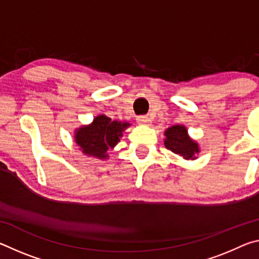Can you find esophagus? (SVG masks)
<instances>
[{
    "label": "esophagus",
    "instance_id": "obj_1",
    "mask_svg": "<svg viewBox=\"0 0 259 259\" xmlns=\"http://www.w3.org/2000/svg\"><path fill=\"white\" fill-rule=\"evenodd\" d=\"M138 123L143 125H150L151 124V119L148 116H138Z\"/></svg>",
    "mask_w": 259,
    "mask_h": 259
}]
</instances>
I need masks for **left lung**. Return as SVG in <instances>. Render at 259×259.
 <instances>
[{"label": "left lung", "mask_w": 259, "mask_h": 259, "mask_svg": "<svg viewBox=\"0 0 259 259\" xmlns=\"http://www.w3.org/2000/svg\"><path fill=\"white\" fill-rule=\"evenodd\" d=\"M164 146L174 152L175 154H179L186 160L196 159V154L200 152L198 143L190 138L187 134V129L184 125H172L165 130L164 133Z\"/></svg>", "instance_id": "8db88e82"}]
</instances>
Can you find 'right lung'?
<instances>
[{
  "instance_id": "add662e5",
  "label": "right lung",
  "mask_w": 259,
  "mask_h": 259,
  "mask_svg": "<svg viewBox=\"0 0 259 259\" xmlns=\"http://www.w3.org/2000/svg\"><path fill=\"white\" fill-rule=\"evenodd\" d=\"M128 126V122L112 121L106 115H98L91 124L76 129L74 140L85 155L104 160L108 157L107 151L120 142Z\"/></svg>"
}]
</instances>
